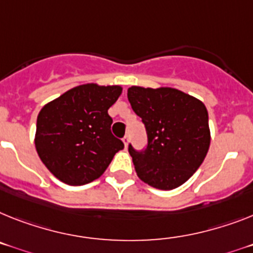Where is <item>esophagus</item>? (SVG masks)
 <instances>
[{
	"instance_id": "1",
	"label": "esophagus",
	"mask_w": 253,
	"mask_h": 253,
	"mask_svg": "<svg viewBox=\"0 0 253 253\" xmlns=\"http://www.w3.org/2000/svg\"><path fill=\"white\" fill-rule=\"evenodd\" d=\"M123 144H125V146L127 148V145H128V135H126V136L123 137Z\"/></svg>"
}]
</instances>
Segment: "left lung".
<instances>
[{
  "label": "left lung",
  "mask_w": 253,
  "mask_h": 253,
  "mask_svg": "<svg viewBox=\"0 0 253 253\" xmlns=\"http://www.w3.org/2000/svg\"><path fill=\"white\" fill-rule=\"evenodd\" d=\"M127 97L141 118L148 139L143 150L128 144L137 176L162 190L182 185L209 152L211 137L205 104L171 87L132 86Z\"/></svg>",
  "instance_id": "8db88e82"
}]
</instances>
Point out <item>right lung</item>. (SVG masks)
<instances>
[{
	"instance_id": "add662e5",
	"label": "right lung",
	"mask_w": 253,
	"mask_h": 253,
	"mask_svg": "<svg viewBox=\"0 0 253 253\" xmlns=\"http://www.w3.org/2000/svg\"><path fill=\"white\" fill-rule=\"evenodd\" d=\"M120 86L87 84L46 104L37 117L36 149L43 165L68 185L100 177L114 154L123 149L114 136L108 109L120 97Z\"/></svg>"
}]
</instances>
